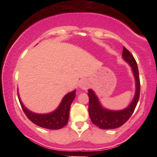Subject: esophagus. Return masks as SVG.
Here are the masks:
<instances>
[{
	"label": "esophagus",
	"instance_id": "34e87169",
	"mask_svg": "<svg viewBox=\"0 0 157 157\" xmlns=\"http://www.w3.org/2000/svg\"><path fill=\"white\" fill-rule=\"evenodd\" d=\"M89 82H88L87 80L82 79V80H81L80 81V82H79V87L83 90H86L89 88Z\"/></svg>",
	"mask_w": 157,
	"mask_h": 157
}]
</instances>
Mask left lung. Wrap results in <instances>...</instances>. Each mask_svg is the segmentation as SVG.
Wrapping results in <instances>:
<instances>
[{
    "mask_svg": "<svg viewBox=\"0 0 157 157\" xmlns=\"http://www.w3.org/2000/svg\"><path fill=\"white\" fill-rule=\"evenodd\" d=\"M122 58L128 63L132 69L136 82V91L132 102L125 109L120 111H111L103 108L100 104L94 91L89 89V113L91 122L101 129L117 128L125 123L131 117L139 101L140 94V82L139 70L134 56L125 47H123Z\"/></svg>",
    "mask_w": 157,
    "mask_h": 157,
    "instance_id": "8db88e82",
    "label": "left lung"
}]
</instances>
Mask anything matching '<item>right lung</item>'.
I'll return each mask as SVG.
<instances>
[{
  "mask_svg": "<svg viewBox=\"0 0 157 157\" xmlns=\"http://www.w3.org/2000/svg\"><path fill=\"white\" fill-rule=\"evenodd\" d=\"M76 95V90H74L71 92L68 93L63 98L60 105L57 109L48 113H36L29 111L25 107L19 97V101L23 112L26 115L30 121L35 125L44 128L57 130L63 128L67 125L68 117H69V110L71 102Z\"/></svg>",
  "mask_w": 157,
  "mask_h": 157,
  "instance_id": "add662e5",
  "label": "right lung"
}]
</instances>
